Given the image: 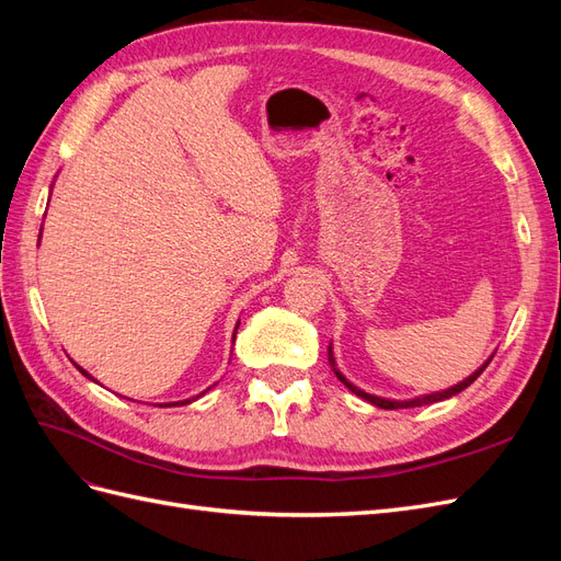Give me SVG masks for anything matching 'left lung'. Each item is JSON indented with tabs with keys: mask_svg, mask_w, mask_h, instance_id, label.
<instances>
[{
	"mask_svg": "<svg viewBox=\"0 0 561 561\" xmlns=\"http://www.w3.org/2000/svg\"><path fill=\"white\" fill-rule=\"evenodd\" d=\"M491 358H494V353L489 355V360L482 365V367H478L472 371V375L468 377V379H463L461 383H456V386H451V388H447V390H437V393H428V396H419V398H412V400H388V398H379V396H371V393H365V390H360L358 386H353L342 371L336 369V363H334V353H332V344L328 346V360H330V365H332V369H334V375H336V379L342 381L348 390H353L355 396L358 398H363V400H367L369 404H375V407H381V410H407V407H421V404H431V402H439V400H447V398H451V396H456V393H461V390H466L474 379H478L482 371L486 369V365L491 363Z\"/></svg>",
	"mask_w": 561,
	"mask_h": 561,
	"instance_id": "1",
	"label": "left lung"
}]
</instances>
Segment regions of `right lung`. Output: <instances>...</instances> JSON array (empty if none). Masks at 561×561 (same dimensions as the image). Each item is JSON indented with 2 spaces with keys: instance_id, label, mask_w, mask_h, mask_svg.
Returning a JSON list of instances; mask_svg holds the SVG:
<instances>
[{
  "instance_id": "right-lung-1",
  "label": "right lung",
  "mask_w": 561,
  "mask_h": 561,
  "mask_svg": "<svg viewBox=\"0 0 561 561\" xmlns=\"http://www.w3.org/2000/svg\"><path fill=\"white\" fill-rule=\"evenodd\" d=\"M39 239H42V233H39ZM239 325H241V320H239ZM239 325H236V330H239ZM236 330H233V339H236ZM77 369L81 371V375H83V377H89V379H93V377L89 375V371H87V369H83V367H79V365H77ZM93 381H95V379H93ZM203 393H206V390H203ZM203 393H201V396H203ZM196 398H198V396H196ZM190 402H192V400H180V402H165V407H168V404H178V407H180V404H190Z\"/></svg>"
}]
</instances>
